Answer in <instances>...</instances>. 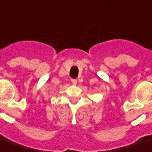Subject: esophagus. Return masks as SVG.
I'll use <instances>...</instances> for the list:
<instances>
[{
	"label": "esophagus",
	"mask_w": 152,
	"mask_h": 152,
	"mask_svg": "<svg viewBox=\"0 0 152 152\" xmlns=\"http://www.w3.org/2000/svg\"><path fill=\"white\" fill-rule=\"evenodd\" d=\"M72 84H74V85H76V84H77V81H76V80H75V79H72Z\"/></svg>",
	"instance_id": "esophagus-1"
}]
</instances>
